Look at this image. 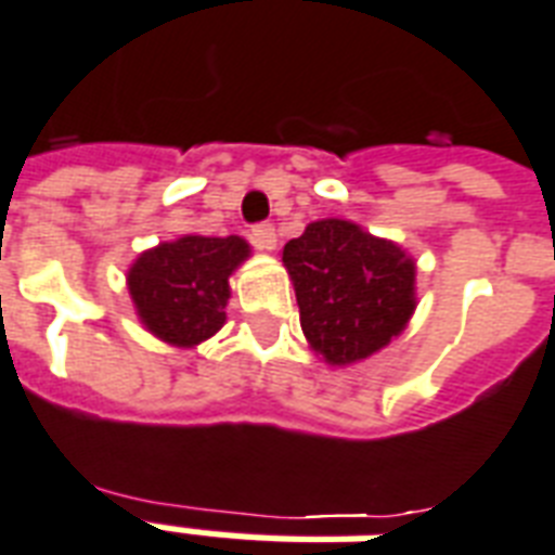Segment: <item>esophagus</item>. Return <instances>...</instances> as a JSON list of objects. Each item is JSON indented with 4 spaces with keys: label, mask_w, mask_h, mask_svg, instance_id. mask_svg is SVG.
Masks as SVG:
<instances>
[{
    "label": "esophagus",
    "mask_w": 555,
    "mask_h": 555,
    "mask_svg": "<svg viewBox=\"0 0 555 555\" xmlns=\"http://www.w3.org/2000/svg\"><path fill=\"white\" fill-rule=\"evenodd\" d=\"M249 238H253V244H256V247L259 249H264V253H273V249H276V227H273V223H259V227H256V230H253V235H249Z\"/></svg>",
    "instance_id": "1"
}]
</instances>
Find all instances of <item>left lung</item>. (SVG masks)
<instances>
[{"mask_svg":"<svg viewBox=\"0 0 555 555\" xmlns=\"http://www.w3.org/2000/svg\"><path fill=\"white\" fill-rule=\"evenodd\" d=\"M299 325L328 366L361 363L390 346L416 311V261L390 238L344 218L311 221L282 249Z\"/></svg>","mask_w":555,"mask_h":555,"instance_id":"8db88e82","label":"left lung"}]
</instances>
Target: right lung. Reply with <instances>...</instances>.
Returning a JSON list of instances; mask_svg holds the SVG:
<instances>
[{"instance_id":"right-lung-1","label":"right lung","mask_w":555,"mask_h":555,"mask_svg":"<svg viewBox=\"0 0 555 555\" xmlns=\"http://www.w3.org/2000/svg\"><path fill=\"white\" fill-rule=\"evenodd\" d=\"M238 235H180L139 253L127 270V291L139 323L177 349H194L227 323L230 276L249 259Z\"/></svg>"}]
</instances>
